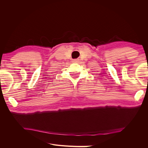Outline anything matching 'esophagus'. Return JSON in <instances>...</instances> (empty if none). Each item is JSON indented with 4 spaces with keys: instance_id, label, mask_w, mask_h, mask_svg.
<instances>
[{
    "instance_id": "esophagus-1",
    "label": "esophagus",
    "mask_w": 148,
    "mask_h": 148,
    "mask_svg": "<svg viewBox=\"0 0 148 148\" xmlns=\"http://www.w3.org/2000/svg\"><path fill=\"white\" fill-rule=\"evenodd\" d=\"M73 62H75V63H77V62H79V59H73Z\"/></svg>"
}]
</instances>
